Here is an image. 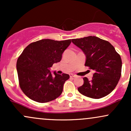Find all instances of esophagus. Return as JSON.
Wrapping results in <instances>:
<instances>
[{"mask_svg":"<svg viewBox=\"0 0 131 131\" xmlns=\"http://www.w3.org/2000/svg\"><path fill=\"white\" fill-rule=\"evenodd\" d=\"M70 77H71V78H75V77H76V75L71 73V74H70Z\"/></svg>","mask_w":131,"mask_h":131,"instance_id":"1","label":"esophagus"}]
</instances>
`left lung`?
I'll list each match as a JSON object with an SVG mask.
<instances>
[{"label":"left lung","instance_id":"left-lung-1","mask_svg":"<svg viewBox=\"0 0 131 131\" xmlns=\"http://www.w3.org/2000/svg\"><path fill=\"white\" fill-rule=\"evenodd\" d=\"M85 55V66L94 71L89 81L83 78L84 84L78 88L81 94L92 99H100L110 94L118 84L121 74L122 61L109 42L95 36L72 39Z\"/></svg>","mask_w":131,"mask_h":131}]
</instances>
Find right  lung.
<instances>
[{
  "label": "right lung",
  "mask_w": 131,
  "mask_h": 131,
  "mask_svg": "<svg viewBox=\"0 0 131 131\" xmlns=\"http://www.w3.org/2000/svg\"><path fill=\"white\" fill-rule=\"evenodd\" d=\"M71 39H42L30 43L18 58L16 70L21 89L28 97L39 103L55 100L63 92V84L70 78L58 74L50 68L60 61L62 54L70 45Z\"/></svg>",
  "instance_id": "obj_1"
}]
</instances>
